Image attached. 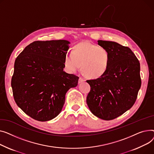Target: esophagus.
<instances>
[{"label":"esophagus","instance_id":"1","mask_svg":"<svg viewBox=\"0 0 154 154\" xmlns=\"http://www.w3.org/2000/svg\"><path fill=\"white\" fill-rule=\"evenodd\" d=\"M84 81H85V80L83 78H81V77L79 78V80H78V83H83V82H84Z\"/></svg>","mask_w":154,"mask_h":154}]
</instances>
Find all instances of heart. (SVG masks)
<instances>
[{"label":"heart","mask_w":154,"mask_h":154,"mask_svg":"<svg viewBox=\"0 0 154 154\" xmlns=\"http://www.w3.org/2000/svg\"><path fill=\"white\" fill-rule=\"evenodd\" d=\"M109 61L110 55L106 48L83 42L76 45L73 53H66L65 65L71 73L77 71L82 65L83 73L88 77L96 79L106 73Z\"/></svg>","instance_id":"1"}]
</instances>
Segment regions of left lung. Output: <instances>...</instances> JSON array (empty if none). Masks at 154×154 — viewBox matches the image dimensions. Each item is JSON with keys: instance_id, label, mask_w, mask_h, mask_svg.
<instances>
[{"instance_id": "8db88e82", "label": "left lung", "mask_w": 154, "mask_h": 154, "mask_svg": "<svg viewBox=\"0 0 154 154\" xmlns=\"http://www.w3.org/2000/svg\"><path fill=\"white\" fill-rule=\"evenodd\" d=\"M97 42L109 51V65L102 76L86 81L91 86L86 103L94 116L109 121L130 109L136 101L141 86L140 63L127 47L111 41Z\"/></svg>"}]
</instances>
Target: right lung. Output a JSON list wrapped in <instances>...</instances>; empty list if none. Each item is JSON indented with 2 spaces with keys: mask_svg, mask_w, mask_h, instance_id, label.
<instances>
[{
  "mask_svg": "<svg viewBox=\"0 0 154 154\" xmlns=\"http://www.w3.org/2000/svg\"><path fill=\"white\" fill-rule=\"evenodd\" d=\"M69 42L35 41L15 61L12 78L14 100L32 118L48 121L61 111L68 90L78 85L79 77L63 71Z\"/></svg>",
  "mask_w": 154,
  "mask_h": 154,
  "instance_id": "right-lung-1",
  "label": "right lung"
}]
</instances>
